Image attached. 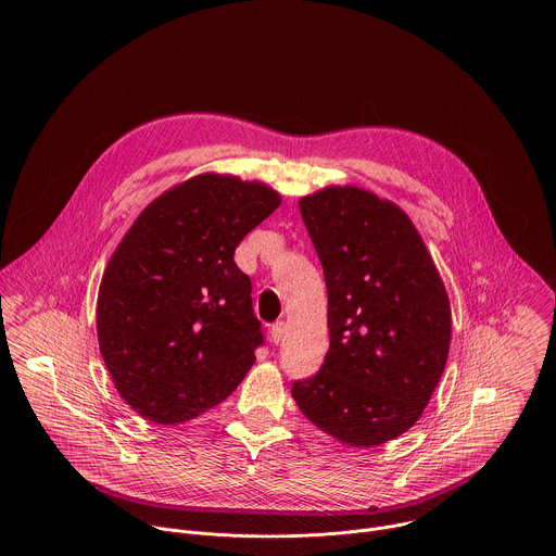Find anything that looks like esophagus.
<instances>
[{
	"mask_svg": "<svg viewBox=\"0 0 556 556\" xmlns=\"http://www.w3.org/2000/svg\"><path fill=\"white\" fill-rule=\"evenodd\" d=\"M283 333H286V323L283 320H277L273 327H270V340L275 344H279L283 340Z\"/></svg>",
	"mask_w": 556,
	"mask_h": 556,
	"instance_id": "1",
	"label": "esophagus"
}]
</instances>
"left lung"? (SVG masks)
<instances>
[{"label":"left lung","mask_w":556,"mask_h":556,"mask_svg":"<svg viewBox=\"0 0 556 556\" xmlns=\"http://www.w3.org/2000/svg\"><path fill=\"white\" fill-rule=\"evenodd\" d=\"M327 286L329 351L292 384L299 410L351 447L410 430L447 362L452 312L410 218L391 201L331 185L299 201Z\"/></svg>","instance_id":"1"}]
</instances>
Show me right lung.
<instances>
[{"label": "right lung", "mask_w": 556, "mask_h": 556, "mask_svg": "<svg viewBox=\"0 0 556 556\" xmlns=\"http://www.w3.org/2000/svg\"><path fill=\"white\" fill-rule=\"evenodd\" d=\"M281 205L257 180L199 174L154 199L98 292V342L119 397L174 426L225 402L264 342L233 253Z\"/></svg>", "instance_id": "right-lung-1"}]
</instances>
